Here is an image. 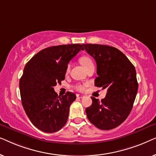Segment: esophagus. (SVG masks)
I'll return each mask as SVG.
<instances>
[{
  "label": "esophagus",
  "instance_id": "obj_1",
  "mask_svg": "<svg viewBox=\"0 0 156 156\" xmlns=\"http://www.w3.org/2000/svg\"><path fill=\"white\" fill-rule=\"evenodd\" d=\"M84 95H82V94H76V98H78V99H82V98H84Z\"/></svg>",
  "mask_w": 156,
  "mask_h": 156
}]
</instances>
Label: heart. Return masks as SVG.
I'll use <instances>...</instances> for the list:
<instances>
[{"label": "heart", "instance_id": "b5f03b06", "mask_svg": "<svg viewBox=\"0 0 156 156\" xmlns=\"http://www.w3.org/2000/svg\"><path fill=\"white\" fill-rule=\"evenodd\" d=\"M80 62L82 65H83V67H84L85 69H87V68H89V67H91V66H93L94 65V62L92 61V59H91L90 57H87V56H83L80 58ZM69 65L67 66V70L69 69ZM85 86L86 85L85 84H77L76 85H75V89L76 90L78 91H83L85 88Z\"/></svg>", "mask_w": 156, "mask_h": 156}]
</instances>
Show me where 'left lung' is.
I'll use <instances>...</instances> for the list:
<instances>
[{
    "label": "left lung",
    "mask_w": 156,
    "mask_h": 156,
    "mask_svg": "<svg viewBox=\"0 0 156 156\" xmlns=\"http://www.w3.org/2000/svg\"><path fill=\"white\" fill-rule=\"evenodd\" d=\"M97 63L94 85L107 89L101 101L91 97L92 104L86 108L87 118L96 127L110 130L119 126L131 112L138 91L136 69L127 57L114 47L83 44Z\"/></svg>",
    "instance_id": "1"
}]
</instances>
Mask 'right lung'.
Segmentation results:
<instances>
[{"label":"right lung","mask_w":156,"mask_h":156,"mask_svg":"<svg viewBox=\"0 0 156 156\" xmlns=\"http://www.w3.org/2000/svg\"><path fill=\"white\" fill-rule=\"evenodd\" d=\"M80 50H84L80 44L50 47L34 55L25 65L19 84L22 104L40 131L54 133L67 123L76 95L67 91L58 96L53 87L65 80L68 63Z\"/></svg>","instance_id":"obj_1"}]
</instances>
